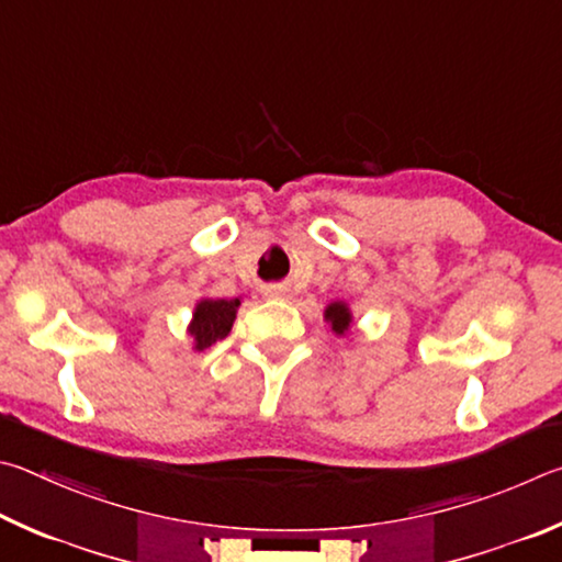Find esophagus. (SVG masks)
<instances>
[{"label": "esophagus", "mask_w": 562, "mask_h": 562, "mask_svg": "<svg viewBox=\"0 0 562 562\" xmlns=\"http://www.w3.org/2000/svg\"><path fill=\"white\" fill-rule=\"evenodd\" d=\"M266 293H269V296H273V299H286L289 296V291L281 289V286H271Z\"/></svg>", "instance_id": "esophagus-1"}]
</instances>
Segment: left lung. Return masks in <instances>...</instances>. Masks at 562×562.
<instances>
[{"label":"left lung","mask_w":562,"mask_h":562,"mask_svg":"<svg viewBox=\"0 0 562 562\" xmlns=\"http://www.w3.org/2000/svg\"><path fill=\"white\" fill-rule=\"evenodd\" d=\"M323 318L328 321L330 330L336 333L338 338L346 336V333H348L350 326H352V313H350V308H348V303H342V301H333L330 306L326 308V313H323Z\"/></svg>","instance_id":"8db88e82"}]
</instances>
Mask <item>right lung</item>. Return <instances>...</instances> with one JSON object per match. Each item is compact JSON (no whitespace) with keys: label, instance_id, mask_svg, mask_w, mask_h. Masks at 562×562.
I'll return each instance as SVG.
<instances>
[{"label":"right lung","instance_id":"right-lung-1","mask_svg":"<svg viewBox=\"0 0 562 562\" xmlns=\"http://www.w3.org/2000/svg\"><path fill=\"white\" fill-rule=\"evenodd\" d=\"M241 306L239 299H202L194 306L192 313V323L187 333H190L194 340V350H206L214 346L216 340H222L229 336V330L234 326L236 318V308Z\"/></svg>","mask_w":562,"mask_h":562}]
</instances>
